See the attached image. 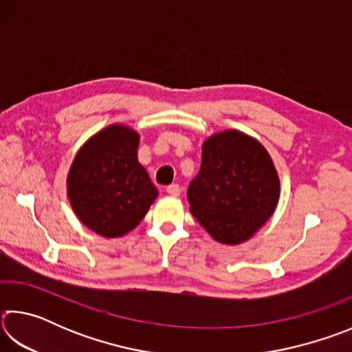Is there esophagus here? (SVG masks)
<instances>
[{"mask_svg":"<svg viewBox=\"0 0 352 352\" xmlns=\"http://www.w3.org/2000/svg\"><path fill=\"white\" fill-rule=\"evenodd\" d=\"M166 192H168L169 195H174V197H177V195H180L182 189H180V186H178V184L172 183V184H169V186H166Z\"/></svg>","mask_w":352,"mask_h":352,"instance_id":"34e87169","label":"esophagus"}]
</instances>
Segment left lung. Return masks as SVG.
Segmentation results:
<instances>
[{
  "label": "left lung",
  "instance_id": "left-lung-1",
  "mask_svg": "<svg viewBox=\"0 0 352 352\" xmlns=\"http://www.w3.org/2000/svg\"><path fill=\"white\" fill-rule=\"evenodd\" d=\"M278 199L279 178L261 142L237 130L204 142L188 200L192 216L217 242L250 239L272 217Z\"/></svg>",
  "mask_w": 352,
  "mask_h": 352
}]
</instances>
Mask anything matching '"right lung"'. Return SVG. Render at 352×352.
I'll return each mask as SVG.
<instances>
[{"label": "right lung", "mask_w": 352, "mask_h": 352, "mask_svg": "<svg viewBox=\"0 0 352 352\" xmlns=\"http://www.w3.org/2000/svg\"><path fill=\"white\" fill-rule=\"evenodd\" d=\"M138 142L135 130L113 124L83 144L69 169L68 197L76 216L104 237L132 231L158 195L138 163Z\"/></svg>", "instance_id": "right-lung-1"}]
</instances>
